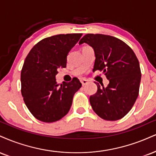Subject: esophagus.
<instances>
[{"instance_id":"34e87169","label":"esophagus","mask_w":156,"mask_h":156,"mask_svg":"<svg viewBox=\"0 0 156 156\" xmlns=\"http://www.w3.org/2000/svg\"><path fill=\"white\" fill-rule=\"evenodd\" d=\"M80 82H81L82 85L85 86L86 84L88 83V80H86V79H85V78H81V79H80Z\"/></svg>"}]
</instances>
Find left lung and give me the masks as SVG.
Masks as SVG:
<instances>
[{
    "label": "left lung",
    "instance_id": "obj_1",
    "mask_svg": "<svg viewBox=\"0 0 156 156\" xmlns=\"http://www.w3.org/2000/svg\"><path fill=\"white\" fill-rule=\"evenodd\" d=\"M93 48L95 62L93 72L102 71L109 80L107 87L97 86V91L89 98L94 111L102 119L117 121L132 108L139 94L141 70L134 52L115 37L86 34L79 44Z\"/></svg>",
    "mask_w": 156,
    "mask_h": 156
}]
</instances>
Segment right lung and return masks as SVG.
Segmentation results:
<instances>
[{
  "label": "right lung",
  "instance_id": "1",
  "mask_svg": "<svg viewBox=\"0 0 156 156\" xmlns=\"http://www.w3.org/2000/svg\"><path fill=\"white\" fill-rule=\"evenodd\" d=\"M82 33L60 34L43 39L27 54L21 72L22 95L28 110L39 121H59L70 110L81 87L78 78L59 85L56 75L66 67L67 57Z\"/></svg>",
  "mask_w": 156,
  "mask_h": 156
}]
</instances>
